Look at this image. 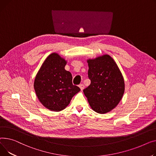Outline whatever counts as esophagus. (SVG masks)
<instances>
[{
  "instance_id": "obj_1",
  "label": "esophagus",
  "mask_w": 156,
  "mask_h": 156,
  "mask_svg": "<svg viewBox=\"0 0 156 156\" xmlns=\"http://www.w3.org/2000/svg\"><path fill=\"white\" fill-rule=\"evenodd\" d=\"M79 87H80V89H81V90H82L84 89V85L83 84H79Z\"/></svg>"
}]
</instances>
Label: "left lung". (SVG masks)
<instances>
[{
  "label": "left lung",
  "mask_w": 156,
  "mask_h": 156,
  "mask_svg": "<svg viewBox=\"0 0 156 156\" xmlns=\"http://www.w3.org/2000/svg\"><path fill=\"white\" fill-rule=\"evenodd\" d=\"M90 84L83 90L93 110L103 114L115 108L122 99L125 83L122 73L108 55L88 60Z\"/></svg>",
  "instance_id": "1"
}]
</instances>
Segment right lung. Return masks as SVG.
<instances>
[{"label":"right lung","instance_id":"1","mask_svg":"<svg viewBox=\"0 0 156 156\" xmlns=\"http://www.w3.org/2000/svg\"><path fill=\"white\" fill-rule=\"evenodd\" d=\"M66 61L53 53L46 58L34 82L35 92L41 104L51 111L65 109L80 88L72 84L71 73L65 70Z\"/></svg>","mask_w":156,"mask_h":156}]
</instances>
